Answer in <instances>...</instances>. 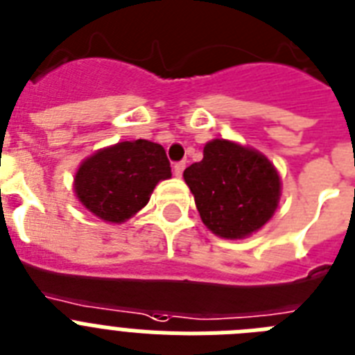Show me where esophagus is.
Returning a JSON list of instances; mask_svg holds the SVG:
<instances>
[{
	"label": "esophagus",
	"mask_w": 355,
	"mask_h": 355,
	"mask_svg": "<svg viewBox=\"0 0 355 355\" xmlns=\"http://www.w3.org/2000/svg\"><path fill=\"white\" fill-rule=\"evenodd\" d=\"M184 168H186V164L184 162H177L175 164V166H173V173H175V177H182V171H184Z\"/></svg>",
	"instance_id": "1"
}]
</instances>
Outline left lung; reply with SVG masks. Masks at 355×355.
I'll use <instances>...</instances> for the list:
<instances>
[{
  "instance_id": "left-lung-1",
  "label": "left lung",
  "mask_w": 355,
  "mask_h": 355,
  "mask_svg": "<svg viewBox=\"0 0 355 355\" xmlns=\"http://www.w3.org/2000/svg\"><path fill=\"white\" fill-rule=\"evenodd\" d=\"M205 227L216 236L240 240L272 218L282 182L260 151L214 139L204 146V159L184 171Z\"/></svg>"
}]
</instances>
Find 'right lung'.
<instances>
[{"label":"right lung","mask_w":355,"mask_h":355,"mask_svg":"<svg viewBox=\"0 0 355 355\" xmlns=\"http://www.w3.org/2000/svg\"><path fill=\"white\" fill-rule=\"evenodd\" d=\"M171 177L160 144L124 141L94 153L79 166L73 191L86 209L110 223H122L150 202L155 186Z\"/></svg>","instance_id":"obj_1"}]
</instances>
